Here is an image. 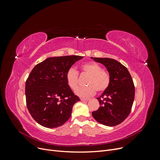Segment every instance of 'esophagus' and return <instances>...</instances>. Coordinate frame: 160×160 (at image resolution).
I'll return each instance as SVG.
<instances>
[{"label":"esophagus","instance_id":"1","mask_svg":"<svg viewBox=\"0 0 160 160\" xmlns=\"http://www.w3.org/2000/svg\"><path fill=\"white\" fill-rule=\"evenodd\" d=\"M81 100L82 101H88L89 100V99H85V98H81Z\"/></svg>","mask_w":160,"mask_h":160}]
</instances>
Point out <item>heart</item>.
<instances>
[{
	"mask_svg": "<svg viewBox=\"0 0 160 160\" xmlns=\"http://www.w3.org/2000/svg\"><path fill=\"white\" fill-rule=\"evenodd\" d=\"M82 73L89 75L85 88H77L75 93L81 98H88L93 95L95 91L101 93L108 88L110 84V75L107 71L102 69L99 64L94 62H86L81 67ZM67 83L69 88L74 90L79 83V72L74 67H70L66 72Z\"/></svg>",
	"mask_w": 160,
	"mask_h": 160,
	"instance_id": "heart-1",
	"label": "heart"
}]
</instances>
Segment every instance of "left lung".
I'll return each instance as SVG.
<instances>
[{
  "instance_id": "8db88e82",
  "label": "left lung",
  "mask_w": 160,
  "mask_h": 160,
  "mask_svg": "<svg viewBox=\"0 0 160 160\" xmlns=\"http://www.w3.org/2000/svg\"><path fill=\"white\" fill-rule=\"evenodd\" d=\"M91 59L103 64L110 75V84L98 99L100 107L93 111L97 122L113 127L122 123L129 115L135 98V87L128 69L110 58Z\"/></svg>"
}]
</instances>
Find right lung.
I'll return each mask as SVG.
<instances>
[{"label":"right lung","instance_id":"1","mask_svg":"<svg viewBox=\"0 0 160 160\" xmlns=\"http://www.w3.org/2000/svg\"><path fill=\"white\" fill-rule=\"evenodd\" d=\"M83 57L47 58L28 75L25 85L27 106L32 118L42 126L59 127L71 117L72 106L80 99L67 84L66 72Z\"/></svg>","mask_w":160,"mask_h":160}]
</instances>
